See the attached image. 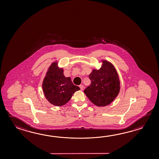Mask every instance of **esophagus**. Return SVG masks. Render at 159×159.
Listing matches in <instances>:
<instances>
[{"label": "esophagus", "instance_id": "1", "mask_svg": "<svg viewBox=\"0 0 159 159\" xmlns=\"http://www.w3.org/2000/svg\"><path fill=\"white\" fill-rule=\"evenodd\" d=\"M79 87H80V89H81V90H83V89H84V86L83 85H79Z\"/></svg>", "mask_w": 159, "mask_h": 159}]
</instances>
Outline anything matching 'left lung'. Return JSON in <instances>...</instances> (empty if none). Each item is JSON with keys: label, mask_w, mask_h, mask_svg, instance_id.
Returning a JSON list of instances; mask_svg holds the SVG:
<instances>
[{"label": "left lung", "mask_w": 159, "mask_h": 159, "mask_svg": "<svg viewBox=\"0 0 159 159\" xmlns=\"http://www.w3.org/2000/svg\"><path fill=\"white\" fill-rule=\"evenodd\" d=\"M99 70L93 69L89 75L91 84L84 90L87 97L97 106H106L116 98L120 92V80L114 65L103 60Z\"/></svg>", "instance_id": "1"}]
</instances>
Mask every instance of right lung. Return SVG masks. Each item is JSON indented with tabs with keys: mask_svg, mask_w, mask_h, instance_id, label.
<instances>
[{
	"mask_svg": "<svg viewBox=\"0 0 159 159\" xmlns=\"http://www.w3.org/2000/svg\"><path fill=\"white\" fill-rule=\"evenodd\" d=\"M43 91L46 99L56 106L65 105L80 88L72 83L70 77L63 74L62 68L58 66V62L51 64L46 73L42 84Z\"/></svg>",
	"mask_w": 159,
	"mask_h": 159,
	"instance_id": "1",
	"label": "right lung"
}]
</instances>
